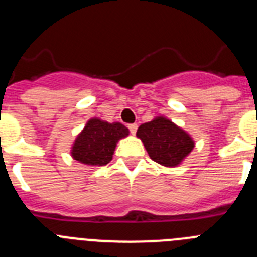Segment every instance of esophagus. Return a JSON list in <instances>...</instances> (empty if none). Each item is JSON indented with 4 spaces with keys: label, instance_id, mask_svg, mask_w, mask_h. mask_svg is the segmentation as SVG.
Masks as SVG:
<instances>
[{
    "label": "esophagus",
    "instance_id": "34e87169",
    "mask_svg": "<svg viewBox=\"0 0 257 257\" xmlns=\"http://www.w3.org/2000/svg\"><path fill=\"white\" fill-rule=\"evenodd\" d=\"M128 130H130V133L133 134V135H135L136 130H138V124H136V123L128 124Z\"/></svg>",
    "mask_w": 257,
    "mask_h": 257
}]
</instances>
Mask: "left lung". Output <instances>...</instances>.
I'll return each instance as SVG.
<instances>
[{
    "mask_svg": "<svg viewBox=\"0 0 257 257\" xmlns=\"http://www.w3.org/2000/svg\"><path fill=\"white\" fill-rule=\"evenodd\" d=\"M136 136L142 139L154 162L167 167L180 165L194 148V142L183 128L165 117L140 124Z\"/></svg>",
    "mask_w": 257,
    "mask_h": 257,
    "instance_id": "obj_1",
    "label": "left lung"
}]
</instances>
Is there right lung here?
I'll return each mask as SVG.
<instances>
[{"label":"right lung","instance_id":"right-lung-1","mask_svg":"<svg viewBox=\"0 0 257 257\" xmlns=\"http://www.w3.org/2000/svg\"><path fill=\"white\" fill-rule=\"evenodd\" d=\"M128 135V128L119 122L108 123L92 118L77 136L72 147L74 160L88 166H105L113 158L117 142Z\"/></svg>","mask_w":257,"mask_h":257}]
</instances>
